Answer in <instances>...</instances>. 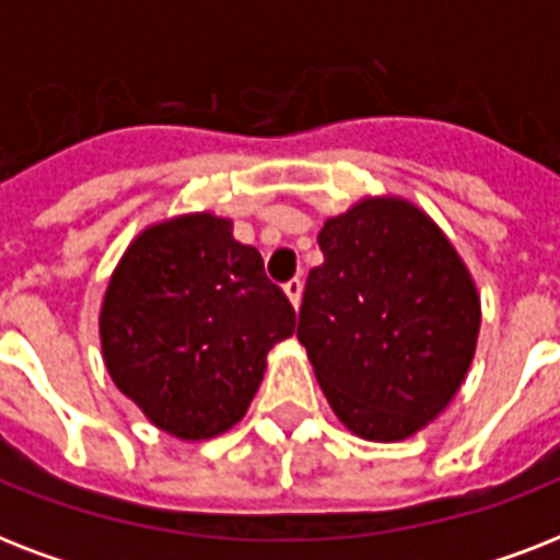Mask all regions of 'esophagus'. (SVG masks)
Returning <instances> with one entry per match:
<instances>
[{
  "instance_id": "34e87169",
  "label": "esophagus",
  "mask_w": 560,
  "mask_h": 560,
  "mask_svg": "<svg viewBox=\"0 0 560 560\" xmlns=\"http://www.w3.org/2000/svg\"><path fill=\"white\" fill-rule=\"evenodd\" d=\"M302 288H305V281L299 279H290L288 284H284V293H288V299H290V305L293 307H299V302H302Z\"/></svg>"
}]
</instances>
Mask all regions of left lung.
Instances as JSON below:
<instances>
[{"instance_id":"1","label":"left lung","mask_w":560,"mask_h":560,"mask_svg":"<svg viewBox=\"0 0 560 560\" xmlns=\"http://www.w3.org/2000/svg\"><path fill=\"white\" fill-rule=\"evenodd\" d=\"M299 342L342 424L369 442H400L433 421L468 374L479 293L424 211L366 197L319 232Z\"/></svg>"}]
</instances>
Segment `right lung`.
Wrapping results in <instances>:
<instances>
[{"instance_id":"1","label":"right lung","mask_w":560,"mask_h":560,"mask_svg":"<svg viewBox=\"0 0 560 560\" xmlns=\"http://www.w3.org/2000/svg\"><path fill=\"white\" fill-rule=\"evenodd\" d=\"M98 328L118 389L151 424L200 442L244 418L296 311L258 249L232 237V220L197 211L153 223L127 246Z\"/></svg>"}]
</instances>
